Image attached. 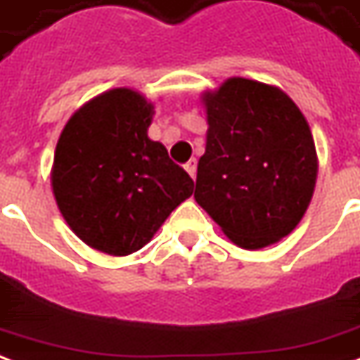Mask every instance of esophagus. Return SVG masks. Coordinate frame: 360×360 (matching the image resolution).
<instances>
[{
	"instance_id": "1",
	"label": "esophagus",
	"mask_w": 360,
	"mask_h": 360,
	"mask_svg": "<svg viewBox=\"0 0 360 360\" xmlns=\"http://www.w3.org/2000/svg\"><path fill=\"white\" fill-rule=\"evenodd\" d=\"M196 167H198V162L196 160H188L187 164H185V169L188 172V175L193 177V179H196Z\"/></svg>"
}]
</instances>
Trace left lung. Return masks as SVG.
I'll use <instances>...</instances> for the list:
<instances>
[{"label":"left lung","instance_id":"obj_1","mask_svg":"<svg viewBox=\"0 0 360 360\" xmlns=\"http://www.w3.org/2000/svg\"><path fill=\"white\" fill-rule=\"evenodd\" d=\"M204 103L210 129L194 198L234 244H275L300 223L315 188L307 120L278 87L246 78L227 79Z\"/></svg>","mask_w":360,"mask_h":360}]
</instances>
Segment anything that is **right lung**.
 I'll list each match as a JSON object with an SVG mask.
<instances>
[{"instance_id": "1", "label": "right lung", "mask_w": 360, "mask_h": 360, "mask_svg": "<svg viewBox=\"0 0 360 360\" xmlns=\"http://www.w3.org/2000/svg\"><path fill=\"white\" fill-rule=\"evenodd\" d=\"M153 105L120 87L79 108L55 150L53 194L87 246L110 255L137 252L193 194L188 173L150 141Z\"/></svg>"}]
</instances>
